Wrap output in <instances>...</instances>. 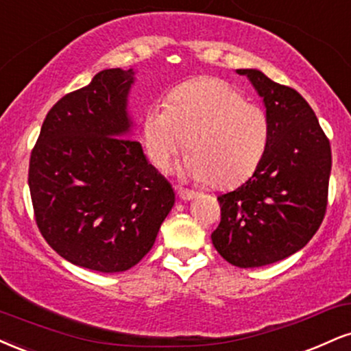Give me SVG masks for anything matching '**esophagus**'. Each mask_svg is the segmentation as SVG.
I'll return each mask as SVG.
<instances>
[{
	"label": "esophagus",
	"instance_id": "34e87169",
	"mask_svg": "<svg viewBox=\"0 0 351 351\" xmlns=\"http://www.w3.org/2000/svg\"><path fill=\"white\" fill-rule=\"evenodd\" d=\"M176 191H177V195H179L182 200H192V199H195V197H197V192L189 191V189L176 187Z\"/></svg>",
	"mask_w": 351,
	"mask_h": 351
}]
</instances>
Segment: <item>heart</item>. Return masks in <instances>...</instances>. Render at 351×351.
<instances>
[{"mask_svg": "<svg viewBox=\"0 0 351 351\" xmlns=\"http://www.w3.org/2000/svg\"><path fill=\"white\" fill-rule=\"evenodd\" d=\"M189 143H186V138ZM269 141V119L261 106L221 78L185 82L167 105L151 106L143 119L147 158L160 171L171 167L189 144L180 172L197 182L232 187L256 171Z\"/></svg>", "mask_w": 351, "mask_h": 351, "instance_id": "b5f03b06", "label": "heart"}]
</instances>
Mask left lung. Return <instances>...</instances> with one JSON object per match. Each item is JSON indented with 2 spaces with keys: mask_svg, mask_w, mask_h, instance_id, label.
Wrapping results in <instances>:
<instances>
[{
  "mask_svg": "<svg viewBox=\"0 0 351 351\" xmlns=\"http://www.w3.org/2000/svg\"><path fill=\"white\" fill-rule=\"evenodd\" d=\"M265 103L269 141L253 176L218 197L212 243L230 265L261 267L298 253L327 210L332 151L314 110L294 88L258 69H238Z\"/></svg>",
  "mask_w": 351,
  "mask_h": 351,
  "instance_id": "left-lung-1",
  "label": "left lung"
}]
</instances>
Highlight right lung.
Instances as JSON below:
<instances>
[{
	"mask_svg": "<svg viewBox=\"0 0 351 351\" xmlns=\"http://www.w3.org/2000/svg\"><path fill=\"white\" fill-rule=\"evenodd\" d=\"M134 70L106 69L62 97L29 160L36 223L72 265L121 273L149 253L176 202L172 185L130 139Z\"/></svg>",
	"mask_w": 351,
	"mask_h": 351,
	"instance_id": "obj_1",
	"label": "right lung"
}]
</instances>
